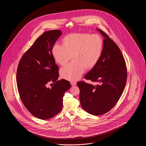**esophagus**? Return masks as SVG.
<instances>
[{"mask_svg":"<svg viewBox=\"0 0 146 146\" xmlns=\"http://www.w3.org/2000/svg\"><path fill=\"white\" fill-rule=\"evenodd\" d=\"M70 84H71V85H72V86L76 85V82H74V81H72V82H70Z\"/></svg>","mask_w":146,"mask_h":146,"instance_id":"obj_1","label":"esophagus"}]
</instances>
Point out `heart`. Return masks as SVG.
Segmentation results:
<instances>
[{
  "label": "heart",
  "mask_w": 146,
  "mask_h": 146,
  "mask_svg": "<svg viewBox=\"0 0 146 146\" xmlns=\"http://www.w3.org/2000/svg\"><path fill=\"white\" fill-rule=\"evenodd\" d=\"M62 45L55 43L51 50L56 62L61 66L73 61L60 70V76L66 80L76 81L86 70L93 68L99 62L103 52L104 42L97 35L74 33L62 39Z\"/></svg>",
  "instance_id": "b5f03b06"
}]
</instances>
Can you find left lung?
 Masks as SVG:
<instances>
[{
	"label": "left lung",
	"instance_id": "left-lung-1",
	"mask_svg": "<svg viewBox=\"0 0 146 146\" xmlns=\"http://www.w3.org/2000/svg\"><path fill=\"white\" fill-rule=\"evenodd\" d=\"M104 37L102 56L97 64L84 78L97 85L80 81V102L84 110L91 114L101 115L117 104L125 89L127 68L125 59L117 44L101 29Z\"/></svg>",
	"mask_w": 146,
	"mask_h": 146
}]
</instances>
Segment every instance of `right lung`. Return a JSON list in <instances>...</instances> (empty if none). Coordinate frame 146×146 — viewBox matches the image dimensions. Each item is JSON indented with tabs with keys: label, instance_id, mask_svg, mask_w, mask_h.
Here are the masks:
<instances>
[{
	"label": "right lung",
	"instance_id": "obj_1",
	"mask_svg": "<svg viewBox=\"0 0 146 146\" xmlns=\"http://www.w3.org/2000/svg\"><path fill=\"white\" fill-rule=\"evenodd\" d=\"M60 30L45 31L23 54L19 63L16 82L23 105L33 116L49 119L61 111L63 97L71 85L58 80V67L51 50L61 35ZM54 84L49 88L48 85Z\"/></svg>",
	"mask_w": 146,
	"mask_h": 146
}]
</instances>
